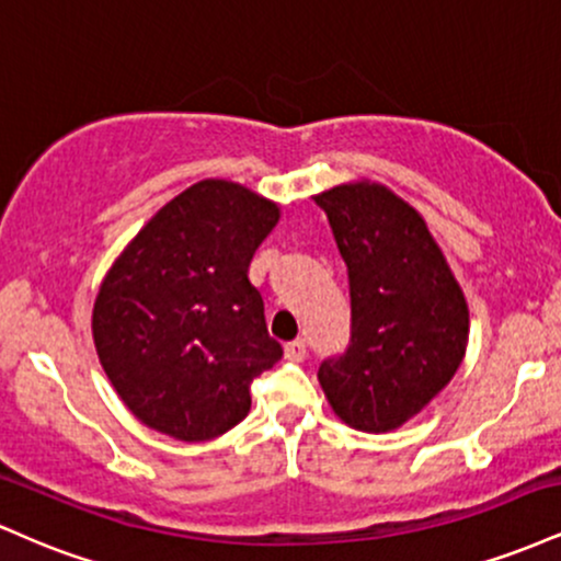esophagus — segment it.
I'll use <instances>...</instances> for the list:
<instances>
[{"instance_id":"34e87169","label":"esophagus","mask_w":561,"mask_h":561,"mask_svg":"<svg viewBox=\"0 0 561 561\" xmlns=\"http://www.w3.org/2000/svg\"><path fill=\"white\" fill-rule=\"evenodd\" d=\"M285 356H287V362L300 364L302 358L308 356V351H306V340H293V343H287V345H285Z\"/></svg>"}]
</instances>
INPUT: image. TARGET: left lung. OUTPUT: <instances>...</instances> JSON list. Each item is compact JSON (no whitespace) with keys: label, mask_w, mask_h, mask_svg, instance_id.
I'll return each mask as SVG.
<instances>
[{"label":"left lung","mask_w":561,"mask_h":561,"mask_svg":"<svg viewBox=\"0 0 561 561\" xmlns=\"http://www.w3.org/2000/svg\"><path fill=\"white\" fill-rule=\"evenodd\" d=\"M347 266L351 343L319 366L334 414L388 433L420 414L465 358V293L424 218L382 184L351 182L313 197Z\"/></svg>","instance_id":"8db88e82"}]
</instances>
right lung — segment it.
I'll return each mask as SVG.
<instances>
[{
	"mask_svg": "<svg viewBox=\"0 0 561 561\" xmlns=\"http://www.w3.org/2000/svg\"><path fill=\"white\" fill-rule=\"evenodd\" d=\"M279 205L205 179L165 203L102 279L92 334L134 416L184 443L210 440L250 411V382L282 358L248 266Z\"/></svg>",
	"mask_w": 561,
	"mask_h": 561,
	"instance_id": "add662e5",
	"label": "right lung"
}]
</instances>
